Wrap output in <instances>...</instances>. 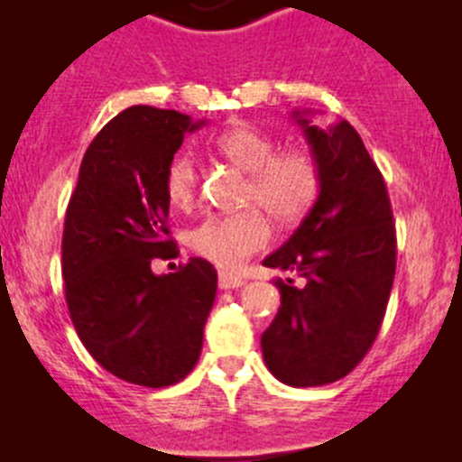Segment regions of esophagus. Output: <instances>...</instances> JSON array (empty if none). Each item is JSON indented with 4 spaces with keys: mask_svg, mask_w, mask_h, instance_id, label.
<instances>
[{
    "mask_svg": "<svg viewBox=\"0 0 462 462\" xmlns=\"http://www.w3.org/2000/svg\"><path fill=\"white\" fill-rule=\"evenodd\" d=\"M244 283H245L244 279L236 277V274L218 273V288H223V291H230V288H241Z\"/></svg>",
    "mask_w": 462,
    "mask_h": 462,
    "instance_id": "34e87169",
    "label": "esophagus"
}]
</instances>
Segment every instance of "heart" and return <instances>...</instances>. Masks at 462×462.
I'll return each mask as SVG.
<instances>
[{
  "label": "heart",
  "mask_w": 462,
  "mask_h": 462,
  "mask_svg": "<svg viewBox=\"0 0 462 462\" xmlns=\"http://www.w3.org/2000/svg\"><path fill=\"white\" fill-rule=\"evenodd\" d=\"M223 158L250 174L245 201L257 203L282 226L300 223L319 197V162L309 149L277 152V141L253 125H232L214 138ZM199 189L197 162L179 153L165 171V194L176 208H189ZM270 239V227L259 209L212 214L189 232V248L218 268L235 270L259 253Z\"/></svg>",
  "instance_id": "obj_1"
}]
</instances>
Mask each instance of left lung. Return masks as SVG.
Wrapping results in <instances>:
<instances>
[{"label": "left lung", "instance_id": "obj_1", "mask_svg": "<svg viewBox=\"0 0 462 462\" xmlns=\"http://www.w3.org/2000/svg\"><path fill=\"white\" fill-rule=\"evenodd\" d=\"M313 114L291 116L319 162V197L291 239L263 259L301 277L274 279L282 306L261 335L265 366L291 386L330 384L360 365L395 274V226L380 170L346 120L321 129Z\"/></svg>", "mask_w": 462, "mask_h": 462}]
</instances>
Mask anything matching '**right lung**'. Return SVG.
<instances>
[{"label":"right lung","mask_w":462,"mask_h":462,"mask_svg":"<svg viewBox=\"0 0 462 462\" xmlns=\"http://www.w3.org/2000/svg\"><path fill=\"white\" fill-rule=\"evenodd\" d=\"M203 125L147 105L120 111L88 144L64 218V297L78 337L109 374L149 389L194 369L217 297L205 259L152 273L153 259L176 254L165 171Z\"/></svg>","instance_id":"right-lung-1"}]
</instances>
